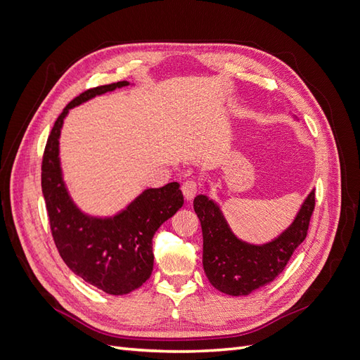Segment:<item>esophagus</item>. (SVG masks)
I'll list each match as a JSON object with an SVG mask.
<instances>
[{
    "instance_id": "obj_1",
    "label": "esophagus",
    "mask_w": 360,
    "mask_h": 360,
    "mask_svg": "<svg viewBox=\"0 0 360 360\" xmlns=\"http://www.w3.org/2000/svg\"><path fill=\"white\" fill-rule=\"evenodd\" d=\"M198 191H200V186H198V183L195 181V180H188V181H184L181 184V192L184 195V198H186L188 201L193 200L195 195L198 193Z\"/></svg>"
}]
</instances>
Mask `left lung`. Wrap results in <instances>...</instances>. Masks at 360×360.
<instances>
[{
	"label": "left lung",
	"instance_id": "1",
	"mask_svg": "<svg viewBox=\"0 0 360 360\" xmlns=\"http://www.w3.org/2000/svg\"><path fill=\"white\" fill-rule=\"evenodd\" d=\"M314 207L312 191L287 230L274 242L257 246L238 240L217 204L198 195L193 200V210L201 222L202 266L210 284L230 296H246L270 284L307 237Z\"/></svg>",
	"mask_w": 360,
	"mask_h": 360
}]
</instances>
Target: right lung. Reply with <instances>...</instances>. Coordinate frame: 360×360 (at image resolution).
Masks as SVG:
<instances>
[{"instance_id":"1","label":"right lung","mask_w":360,"mask_h":360,"mask_svg":"<svg viewBox=\"0 0 360 360\" xmlns=\"http://www.w3.org/2000/svg\"><path fill=\"white\" fill-rule=\"evenodd\" d=\"M129 85L120 81L81 93L64 108L53 124L41 159V192L51 233L64 263L85 282L122 296L139 288L153 271V236L183 205L180 184L172 181L147 189L114 217L84 214L70 200L61 177L58 138L69 110L91 97Z\"/></svg>"}]
</instances>
